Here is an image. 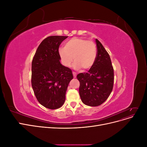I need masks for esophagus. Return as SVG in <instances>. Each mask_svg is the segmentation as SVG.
<instances>
[{
	"label": "esophagus",
	"mask_w": 147,
	"mask_h": 147,
	"mask_svg": "<svg viewBox=\"0 0 147 147\" xmlns=\"http://www.w3.org/2000/svg\"><path fill=\"white\" fill-rule=\"evenodd\" d=\"M72 74H73V75H74V78H76V77H77V74H76V72H73Z\"/></svg>",
	"instance_id": "esophagus-1"
}]
</instances>
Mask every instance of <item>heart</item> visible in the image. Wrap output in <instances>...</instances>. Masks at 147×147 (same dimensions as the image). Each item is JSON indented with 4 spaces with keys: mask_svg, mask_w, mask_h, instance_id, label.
Segmentation results:
<instances>
[{
    "mask_svg": "<svg viewBox=\"0 0 147 147\" xmlns=\"http://www.w3.org/2000/svg\"><path fill=\"white\" fill-rule=\"evenodd\" d=\"M59 56L62 63L69 67L74 60L72 67L78 70L82 67L84 70L91 68L94 65L97 57L96 44L90 40L79 37H74L67 41L64 48H60Z\"/></svg>",
    "mask_w": 147,
    "mask_h": 147,
    "instance_id": "1",
    "label": "heart"
}]
</instances>
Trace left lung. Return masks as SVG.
Instances as JSON below:
<instances>
[{
    "label": "left lung",
    "instance_id": "left-lung-1",
    "mask_svg": "<svg viewBox=\"0 0 147 147\" xmlns=\"http://www.w3.org/2000/svg\"><path fill=\"white\" fill-rule=\"evenodd\" d=\"M97 57L94 65L87 73H80L79 94L83 103L91 107L103 104L112 92L114 82L113 68L109 53L97 39Z\"/></svg>",
    "mask_w": 147,
    "mask_h": 147
}]
</instances>
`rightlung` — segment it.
<instances>
[{"label": "right lung", "instance_id": "right-lung-1", "mask_svg": "<svg viewBox=\"0 0 147 147\" xmlns=\"http://www.w3.org/2000/svg\"><path fill=\"white\" fill-rule=\"evenodd\" d=\"M67 36H50L40 44L32 62L31 83L35 97L49 109L60 108L64 103L72 70L61 64L58 49Z\"/></svg>", "mask_w": 147, "mask_h": 147}]
</instances>
